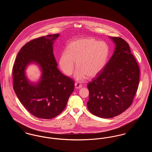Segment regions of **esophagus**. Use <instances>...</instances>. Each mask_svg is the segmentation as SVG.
I'll return each instance as SVG.
<instances>
[{
    "label": "esophagus",
    "mask_w": 152,
    "mask_h": 152,
    "mask_svg": "<svg viewBox=\"0 0 152 152\" xmlns=\"http://www.w3.org/2000/svg\"><path fill=\"white\" fill-rule=\"evenodd\" d=\"M75 85V88H77V89H79V88H81L82 87V85L80 83H78V82L76 83Z\"/></svg>",
    "instance_id": "1"
}]
</instances>
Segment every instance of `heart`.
Wrapping results in <instances>:
<instances>
[{
	"mask_svg": "<svg viewBox=\"0 0 152 152\" xmlns=\"http://www.w3.org/2000/svg\"><path fill=\"white\" fill-rule=\"evenodd\" d=\"M108 45L93 37H86L76 40L68 46L67 51L62 53L59 64L65 75L72 74L77 67L75 77L82 80L94 77L101 72L107 64L109 56Z\"/></svg>",
	"mask_w": 152,
	"mask_h": 152,
	"instance_id": "heart-1",
	"label": "heart"
}]
</instances>
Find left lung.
<instances>
[{"mask_svg": "<svg viewBox=\"0 0 152 152\" xmlns=\"http://www.w3.org/2000/svg\"><path fill=\"white\" fill-rule=\"evenodd\" d=\"M116 44L113 55L96 77L87 86V107L101 118L118 116L130 107L137 91L140 70L128 43L110 37Z\"/></svg>", "mask_w": 152, "mask_h": 152, "instance_id": "left-lung-1", "label": "left lung"}]
</instances>
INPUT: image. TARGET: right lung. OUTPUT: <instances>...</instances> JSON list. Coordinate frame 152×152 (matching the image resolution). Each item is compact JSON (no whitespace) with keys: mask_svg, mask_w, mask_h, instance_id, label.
<instances>
[{"mask_svg":"<svg viewBox=\"0 0 152 152\" xmlns=\"http://www.w3.org/2000/svg\"><path fill=\"white\" fill-rule=\"evenodd\" d=\"M59 34L31 40L20 49L12 68L13 88L19 101L31 114L51 119L65 109L75 89V81L58 69L53 52V41ZM31 62L37 63L43 73L37 85L30 84L24 75Z\"/></svg>","mask_w":152,"mask_h":152,"instance_id":"add662e5","label":"right lung"}]
</instances>
